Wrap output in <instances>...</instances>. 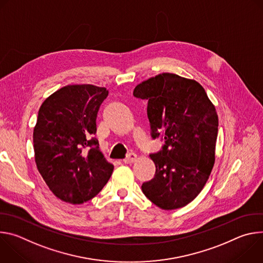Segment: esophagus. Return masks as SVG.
<instances>
[{
    "mask_svg": "<svg viewBox=\"0 0 263 263\" xmlns=\"http://www.w3.org/2000/svg\"><path fill=\"white\" fill-rule=\"evenodd\" d=\"M136 158H137V155H136V154H134V153H129V154L127 155V157L124 159V162H125V163H132V162H134V161L136 160Z\"/></svg>",
    "mask_w": 263,
    "mask_h": 263,
    "instance_id": "obj_1",
    "label": "esophagus"
}]
</instances>
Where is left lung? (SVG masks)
<instances>
[{"label":"left lung","mask_w":263,"mask_h":263,"mask_svg":"<svg viewBox=\"0 0 263 263\" xmlns=\"http://www.w3.org/2000/svg\"><path fill=\"white\" fill-rule=\"evenodd\" d=\"M133 96L147 101L152 138L164 137L162 149L149 154L156 172L142 193L161 209L184 207L201 193L214 164L215 107L200 83L170 72L141 82Z\"/></svg>","instance_id":"left-lung-1"}]
</instances>
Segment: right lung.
I'll return each instance as SVG.
<instances>
[{
    "label": "right lung",
    "mask_w": 263,
    "mask_h": 263,
    "mask_svg": "<svg viewBox=\"0 0 263 263\" xmlns=\"http://www.w3.org/2000/svg\"><path fill=\"white\" fill-rule=\"evenodd\" d=\"M107 96L105 87L67 85L47 98L40 108L33 131L35 162L61 201H89L114 172L92 137L99 108Z\"/></svg>",
    "instance_id": "1"
}]
</instances>
